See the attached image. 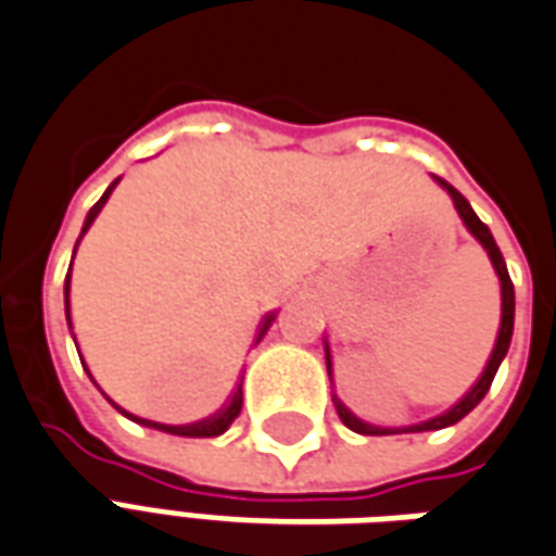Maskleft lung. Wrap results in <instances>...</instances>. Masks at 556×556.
<instances>
[{
	"mask_svg": "<svg viewBox=\"0 0 556 556\" xmlns=\"http://www.w3.org/2000/svg\"><path fill=\"white\" fill-rule=\"evenodd\" d=\"M435 180H439V184L447 189L450 198H453V204H456V210H459L462 222H465V228L471 230L473 237H477V242H480V245L489 251V261H492L494 273H497V278H501V331H497V340H494V350H492V355H489V364H485L483 376L477 379V384H473L471 391L462 396L456 406L447 408L444 415L432 417V420H424V424H415V427L382 429V427H372V424H364L362 417L352 415L350 408L343 406L338 396L331 394L340 420H343V424H346L352 432H358V435H396V432H427V429H444V427H453V424H459L462 417L468 415V412H471V408L477 406V403H480L485 394H489L494 372H497V367H501V362H504L506 350H509V340H513V319H516V290H513L509 273H506L504 254H501V249H497V242H494L492 230L485 228L483 222L477 218V213L471 210V204L465 201V194L456 192V189H453L447 180H441V177H435ZM326 367H328V376H331V355H328V346H326Z\"/></svg>",
	"mask_w": 556,
	"mask_h": 556,
	"instance_id": "obj_1",
	"label": "left lung"
}]
</instances>
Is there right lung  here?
I'll use <instances>...</instances> for the list:
<instances>
[{
	"mask_svg": "<svg viewBox=\"0 0 556 556\" xmlns=\"http://www.w3.org/2000/svg\"><path fill=\"white\" fill-rule=\"evenodd\" d=\"M115 186H117V180L112 186H109L106 192H103V198H100V201H97V204L91 206V210H88V218H85L83 233L88 228H91V222H94L97 213L103 210V204H106V198H109V194H112V189H115ZM76 245H79V242H76ZM73 254H76V251H73ZM71 266H73V261H71ZM67 293H71V290H67V283H64V305H67ZM273 319H275V314H266V319H263L261 328H257V340H261L263 334L269 331V326H273ZM239 412H242V384H237V388H233V394H230V400H228V403H225V406L218 408L216 415L204 417V420H198V424H186V427H172V424H156V420H144V417L129 415V412H124V415H127L129 420H136V424H141V427L162 429V432H172V435H186V439H216V435H222V432H225V429H228L230 424L237 420Z\"/></svg>",
	"mask_w": 556,
	"mask_h": 556,
	"instance_id": "add662e5",
	"label": "right lung"
}]
</instances>
